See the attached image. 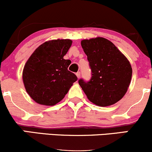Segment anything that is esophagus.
Here are the masks:
<instances>
[{
  "instance_id": "esophagus-1",
  "label": "esophagus",
  "mask_w": 152,
  "mask_h": 152,
  "mask_svg": "<svg viewBox=\"0 0 152 152\" xmlns=\"http://www.w3.org/2000/svg\"><path fill=\"white\" fill-rule=\"evenodd\" d=\"M76 76H77V78H79L80 76H81V73H80V72H77V73H76Z\"/></svg>"
}]
</instances>
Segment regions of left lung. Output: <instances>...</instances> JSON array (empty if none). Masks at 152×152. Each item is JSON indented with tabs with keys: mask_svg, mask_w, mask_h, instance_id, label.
Returning <instances> with one entry per match:
<instances>
[{
	"mask_svg": "<svg viewBox=\"0 0 152 152\" xmlns=\"http://www.w3.org/2000/svg\"><path fill=\"white\" fill-rule=\"evenodd\" d=\"M91 70L89 81L78 83L91 102L99 106L116 104L129 86L132 69L129 61L112 42L97 37L81 42Z\"/></svg>",
	"mask_w": 152,
	"mask_h": 152,
	"instance_id": "obj_1",
	"label": "left lung"
}]
</instances>
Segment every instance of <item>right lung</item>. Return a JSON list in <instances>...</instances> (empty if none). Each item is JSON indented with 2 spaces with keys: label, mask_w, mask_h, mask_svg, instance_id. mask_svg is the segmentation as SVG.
<instances>
[{
  "label": "right lung",
  "mask_w": 152,
  "mask_h": 152,
  "mask_svg": "<svg viewBox=\"0 0 152 152\" xmlns=\"http://www.w3.org/2000/svg\"><path fill=\"white\" fill-rule=\"evenodd\" d=\"M72 44L70 39H57L43 43L26 63L23 81L26 91L39 104L53 106L62 100L77 81L68 70L70 60L66 55Z\"/></svg>",
  "instance_id": "right-lung-1"
}]
</instances>
